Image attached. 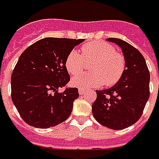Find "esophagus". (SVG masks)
Instances as JSON below:
<instances>
[{
	"mask_svg": "<svg viewBox=\"0 0 159 159\" xmlns=\"http://www.w3.org/2000/svg\"><path fill=\"white\" fill-rule=\"evenodd\" d=\"M78 92H79L80 95H82V94H84V92H85V89H84L79 88L78 89Z\"/></svg>",
	"mask_w": 159,
	"mask_h": 159,
	"instance_id": "obj_1",
	"label": "esophagus"
}]
</instances>
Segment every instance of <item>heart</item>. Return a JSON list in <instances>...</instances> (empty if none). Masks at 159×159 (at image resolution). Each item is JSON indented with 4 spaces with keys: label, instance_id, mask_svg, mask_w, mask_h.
Returning a JSON list of instances; mask_svg holds the SVG:
<instances>
[{
    "label": "heart",
    "instance_id": "obj_1",
    "mask_svg": "<svg viewBox=\"0 0 159 159\" xmlns=\"http://www.w3.org/2000/svg\"><path fill=\"white\" fill-rule=\"evenodd\" d=\"M89 73L73 77L71 84L81 89L98 88L104 84L108 87L115 85L122 78L125 70V56L116 52L111 43L89 42L82 46V54L75 49L70 50L65 58L66 70L72 75L84 70L86 62H91Z\"/></svg>",
    "mask_w": 159,
    "mask_h": 159
}]
</instances>
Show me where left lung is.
<instances>
[{
    "label": "left lung",
    "mask_w": 159,
    "mask_h": 159,
    "mask_svg": "<svg viewBox=\"0 0 159 159\" xmlns=\"http://www.w3.org/2000/svg\"><path fill=\"white\" fill-rule=\"evenodd\" d=\"M107 40L122 48L125 70L113 87L97 90L92 112L99 124L110 129H123L134 125L143 114L150 97V72L139 49L121 39Z\"/></svg>",
    "instance_id": "8db88e82"
}]
</instances>
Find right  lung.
<instances>
[{
  "label": "right lung",
  "mask_w": 159,
  "mask_h": 159,
  "mask_svg": "<svg viewBox=\"0 0 159 159\" xmlns=\"http://www.w3.org/2000/svg\"><path fill=\"white\" fill-rule=\"evenodd\" d=\"M84 39L47 37L26 48L11 75V98L20 117L28 125L45 129L70 116L78 89H66L70 80L65 58Z\"/></svg>",
  "instance_id": "add662e5"
}]
</instances>
